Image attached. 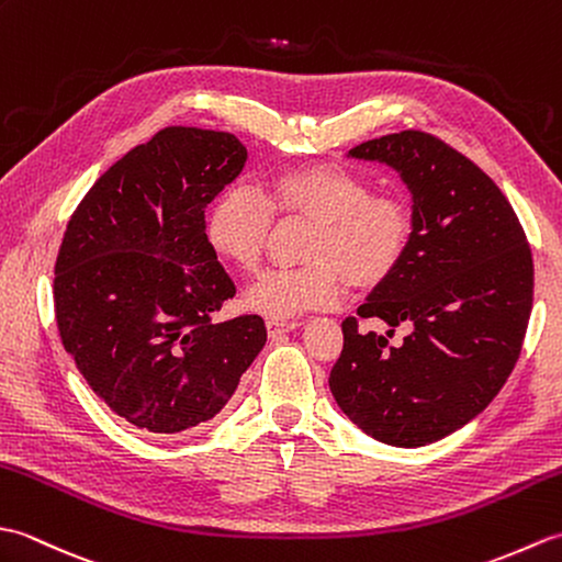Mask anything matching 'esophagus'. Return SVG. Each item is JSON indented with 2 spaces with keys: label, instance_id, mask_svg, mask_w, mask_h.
I'll list each match as a JSON object with an SVG mask.
<instances>
[{
  "label": "esophagus",
  "instance_id": "esophagus-1",
  "mask_svg": "<svg viewBox=\"0 0 562 562\" xmlns=\"http://www.w3.org/2000/svg\"><path fill=\"white\" fill-rule=\"evenodd\" d=\"M266 328H268V336L270 338H278V336H282V333H290L294 328H300V324H296V321H274V318H268L266 321Z\"/></svg>",
  "mask_w": 562,
  "mask_h": 562
}]
</instances>
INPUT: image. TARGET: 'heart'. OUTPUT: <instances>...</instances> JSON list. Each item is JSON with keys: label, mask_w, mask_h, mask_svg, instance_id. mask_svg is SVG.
<instances>
[{"label": "heart", "mask_w": 562, "mask_h": 562, "mask_svg": "<svg viewBox=\"0 0 562 562\" xmlns=\"http://www.w3.org/2000/svg\"><path fill=\"white\" fill-rule=\"evenodd\" d=\"M272 214L312 222L304 266L268 270L244 294L246 308L274 321L330 306L348 280L355 288L386 280L411 241V210L401 198L369 195L364 178L342 166L306 164L274 173L266 198L246 186L226 188L207 212V244L232 266L254 270Z\"/></svg>", "instance_id": "heart-1"}]
</instances>
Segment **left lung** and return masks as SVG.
Instances as JSON below:
<instances>
[{
  "label": "left lung",
  "mask_w": 562,
  "mask_h": 562,
  "mask_svg": "<svg viewBox=\"0 0 562 562\" xmlns=\"http://www.w3.org/2000/svg\"><path fill=\"white\" fill-rule=\"evenodd\" d=\"M411 193V241L357 308L389 330L342 321L328 386L340 411L384 445L425 447L481 415L515 369L533 302V260L491 176L445 142L403 130L362 142ZM396 325L409 328L389 346Z\"/></svg>",
  "instance_id": "left-lung-1"
}]
</instances>
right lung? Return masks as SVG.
I'll list each match as a JSON object with an SVG mask.
<instances>
[{
  "label": "right lung",
  "mask_w": 562,
  "mask_h": 562,
  "mask_svg": "<svg viewBox=\"0 0 562 562\" xmlns=\"http://www.w3.org/2000/svg\"><path fill=\"white\" fill-rule=\"evenodd\" d=\"M248 159L229 133L166 127L105 171L71 214L55 262V316L91 391L149 435L212 420L254 364L262 318L212 316L236 288L205 210Z\"/></svg>",
  "instance_id": "add662e5"
}]
</instances>
